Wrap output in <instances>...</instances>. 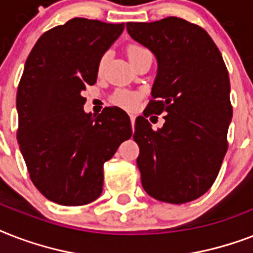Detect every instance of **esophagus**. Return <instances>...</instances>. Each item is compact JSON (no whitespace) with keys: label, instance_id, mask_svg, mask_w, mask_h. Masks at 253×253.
I'll list each match as a JSON object with an SVG mask.
<instances>
[{"label":"esophagus","instance_id":"34e87169","mask_svg":"<svg viewBox=\"0 0 253 253\" xmlns=\"http://www.w3.org/2000/svg\"><path fill=\"white\" fill-rule=\"evenodd\" d=\"M130 119H131V125L134 127V123H135V115H130Z\"/></svg>","mask_w":253,"mask_h":253}]
</instances>
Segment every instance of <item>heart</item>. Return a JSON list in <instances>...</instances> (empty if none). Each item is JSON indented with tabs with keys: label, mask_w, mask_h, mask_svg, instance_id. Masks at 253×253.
Wrapping results in <instances>:
<instances>
[{
	"label": "heart",
	"mask_w": 253,
	"mask_h": 253,
	"mask_svg": "<svg viewBox=\"0 0 253 253\" xmlns=\"http://www.w3.org/2000/svg\"><path fill=\"white\" fill-rule=\"evenodd\" d=\"M148 52V49L144 48L143 45L139 44H131L128 48H127V55H128V59L131 60H134L136 57L143 56V55H147ZM107 60V55L105 53L101 59H99L98 63V71L101 72L103 68H105V64H106ZM139 101V95L136 93H132V91H126V90H121L118 91L117 94L114 95V98H113V102L115 105H118V106L123 107V109H127V110H132L136 107Z\"/></svg>",
	"instance_id": "b5f03b06"
}]
</instances>
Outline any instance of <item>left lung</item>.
Returning <instances> with one entry per match:
<instances>
[{
  "label": "left lung",
  "instance_id": "8db88e82",
  "mask_svg": "<svg viewBox=\"0 0 253 253\" xmlns=\"http://www.w3.org/2000/svg\"><path fill=\"white\" fill-rule=\"evenodd\" d=\"M127 33L156 57L147 110L166 114L156 131L144 117L135 121L143 189L168 204L197 200L211 188L227 151L232 107L223 57L204 29L181 18L128 22Z\"/></svg>",
  "mask_w": 253,
  "mask_h": 253
}]
</instances>
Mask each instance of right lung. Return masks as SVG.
Listing matches in <instances>:
<instances>
[{
	"instance_id": "1",
	"label": "right lung",
	"mask_w": 253,
	"mask_h": 253,
	"mask_svg": "<svg viewBox=\"0 0 253 253\" xmlns=\"http://www.w3.org/2000/svg\"><path fill=\"white\" fill-rule=\"evenodd\" d=\"M125 23L73 18L42 35L17 91V139L30 178L49 201L81 206L102 193L103 163L132 135L122 109L85 113L83 90L94 85L99 59Z\"/></svg>"
}]
</instances>
